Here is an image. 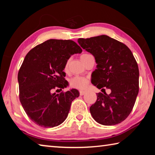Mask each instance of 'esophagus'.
<instances>
[{"mask_svg": "<svg viewBox=\"0 0 155 155\" xmlns=\"http://www.w3.org/2000/svg\"><path fill=\"white\" fill-rule=\"evenodd\" d=\"M79 92H80V95L81 96H83L84 94L86 93V91H80Z\"/></svg>", "mask_w": 155, "mask_h": 155, "instance_id": "esophagus-1", "label": "esophagus"}]
</instances>
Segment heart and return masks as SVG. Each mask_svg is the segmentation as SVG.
<instances>
[{
  "mask_svg": "<svg viewBox=\"0 0 155 155\" xmlns=\"http://www.w3.org/2000/svg\"><path fill=\"white\" fill-rule=\"evenodd\" d=\"M90 54H83L81 56V59L83 58V57H85L88 55ZM68 64H69V61H67L66 64L65 65V70H67L68 68ZM88 85V80L86 78L81 77H76L72 78L71 81H70V85L72 87L77 89H80V90H83V89H85L87 87Z\"/></svg>",
  "mask_w": 155,
  "mask_h": 155,
  "instance_id": "b5f03b06",
  "label": "heart"
}]
</instances>
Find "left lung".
I'll list each match as a JSON object with an SVG mask.
<instances>
[{
    "instance_id": "left-lung-1",
    "label": "left lung",
    "mask_w": 155,
    "mask_h": 155,
    "mask_svg": "<svg viewBox=\"0 0 155 155\" xmlns=\"http://www.w3.org/2000/svg\"><path fill=\"white\" fill-rule=\"evenodd\" d=\"M81 48L92 54L96 69L91 83L98 89H109L111 93L97 94L96 103L90 107L93 118L103 125L117 124L127 118L134 106L139 92V68L128 47L103 35L79 38Z\"/></svg>"
}]
</instances>
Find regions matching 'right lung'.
<instances>
[{
  "label": "right lung",
  "mask_w": 155,
  "mask_h": 155,
  "mask_svg": "<svg viewBox=\"0 0 155 155\" xmlns=\"http://www.w3.org/2000/svg\"><path fill=\"white\" fill-rule=\"evenodd\" d=\"M82 49L72 40L51 39L28 52L18 74L20 101L26 114L40 127L52 128L65 121L72 102L79 96L76 89L52 93L68 86L64 72L70 57Z\"/></svg>",
  "instance_id": "obj_1"
}]
</instances>
